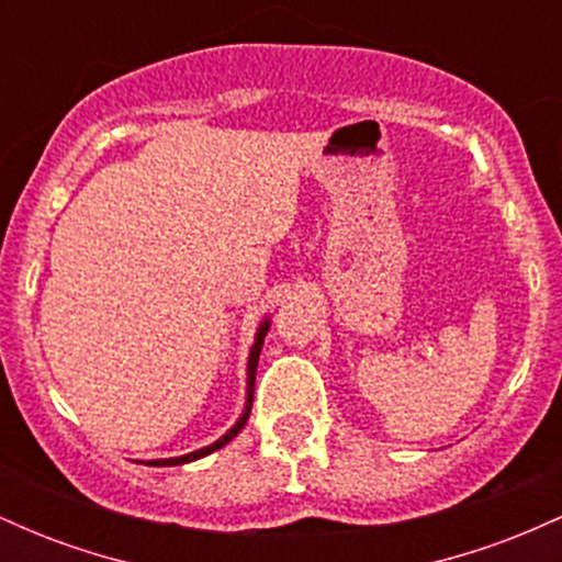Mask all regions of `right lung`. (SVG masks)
Masks as SVG:
<instances>
[{"label": "right lung", "instance_id": "obj_1", "mask_svg": "<svg viewBox=\"0 0 562 562\" xmlns=\"http://www.w3.org/2000/svg\"><path fill=\"white\" fill-rule=\"evenodd\" d=\"M267 330H269V319H263V325L259 327V335H256V344H254V348H250V359H248V398H245V412H243V417H240V420L235 423V428H229L227 434H224L222 438H218V441L211 443V447H203V449H198V451H190V454H184V457H171V460H150V462H147V465H153V468H166V465H184V462L200 460V457H205V454H211V451L222 449L224 443H229L232 438H235L237 434H240V430H243V425H245V420H248V415H250V406H254V383H256V367H259V353H261V346H263V335H267Z\"/></svg>", "mask_w": 562, "mask_h": 562}]
</instances>
